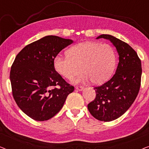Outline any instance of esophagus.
Listing matches in <instances>:
<instances>
[{
    "instance_id": "obj_1",
    "label": "esophagus",
    "mask_w": 149,
    "mask_h": 149,
    "mask_svg": "<svg viewBox=\"0 0 149 149\" xmlns=\"http://www.w3.org/2000/svg\"><path fill=\"white\" fill-rule=\"evenodd\" d=\"M75 88H76V89H77V90H79V91H83V89H84V87H81V86H77L75 87Z\"/></svg>"
}]
</instances>
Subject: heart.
Here are the masks:
<instances>
[{
  "label": "heart",
  "mask_w": 149,
  "mask_h": 149,
  "mask_svg": "<svg viewBox=\"0 0 149 149\" xmlns=\"http://www.w3.org/2000/svg\"><path fill=\"white\" fill-rule=\"evenodd\" d=\"M115 64L112 47L96 42L77 44L67 51V56L58 55L54 60L55 70L66 79H72L83 71L74 81L76 83L90 80L95 84L105 82L113 74Z\"/></svg>",
  "instance_id": "obj_1"
}]
</instances>
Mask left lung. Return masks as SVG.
<instances>
[{
  "mask_svg": "<svg viewBox=\"0 0 149 149\" xmlns=\"http://www.w3.org/2000/svg\"><path fill=\"white\" fill-rule=\"evenodd\" d=\"M109 40L119 54L115 74L102 85L94 87L96 96L87 105L89 113L102 121H111L123 115L135 100L141 82V61L137 54L126 42L109 34L98 38Z\"/></svg>",
  "mask_w": 149,
  "mask_h": 149,
  "instance_id": "1",
  "label": "left lung"
}]
</instances>
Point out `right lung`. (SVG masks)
Returning a JSON list of instances; mask_svg holds the SVG:
<instances>
[{"label":"right lung","mask_w":149,"mask_h":149,"mask_svg":"<svg viewBox=\"0 0 149 149\" xmlns=\"http://www.w3.org/2000/svg\"><path fill=\"white\" fill-rule=\"evenodd\" d=\"M72 42L58 36H46L26 45L16 56L10 72L13 96L32 119L43 121L52 118L74 91L54 66L55 57ZM58 85L60 89L55 87Z\"/></svg>","instance_id":"obj_1"}]
</instances>
